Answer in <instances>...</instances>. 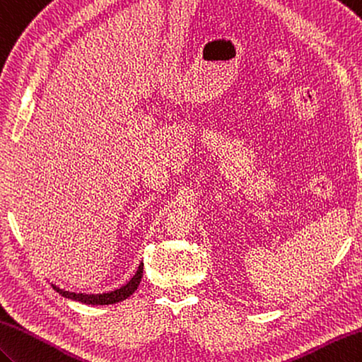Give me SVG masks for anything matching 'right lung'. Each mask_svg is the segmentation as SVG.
I'll return each mask as SVG.
<instances>
[{
    "instance_id": "obj_1",
    "label": "right lung",
    "mask_w": 362,
    "mask_h": 362,
    "mask_svg": "<svg viewBox=\"0 0 362 362\" xmlns=\"http://www.w3.org/2000/svg\"><path fill=\"white\" fill-rule=\"evenodd\" d=\"M142 271H144V263L139 264L138 271H136V274L133 276V279L128 282L127 285H124L122 288H119V290H115L111 293H105V294H83V293H71V291H65L62 290V288L52 285V288L59 294H62L63 297H68V299L72 300H78V302H83V303H90V305H110V303H116L120 300H125L127 297H130L136 290H138V286L141 284V279H142Z\"/></svg>"
}]
</instances>
